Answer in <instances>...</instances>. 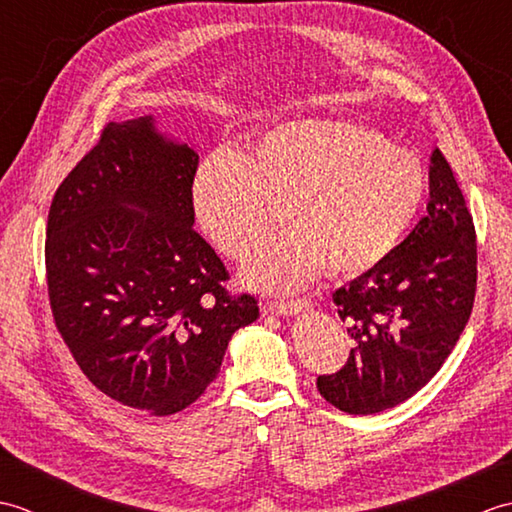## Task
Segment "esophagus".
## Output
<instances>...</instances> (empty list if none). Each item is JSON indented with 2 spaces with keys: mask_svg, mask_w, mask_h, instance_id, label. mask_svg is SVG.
<instances>
[{
  "mask_svg": "<svg viewBox=\"0 0 512 512\" xmlns=\"http://www.w3.org/2000/svg\"><path fill=\"white\" fill-rule=\"evenodd\" d=\"M310 303L306 299H297V301H275L268 306L270 314H277V317H292V314H299L303 310H308Z\"/></svg>",
  "mask_w": 512,
  "mask_h": 512,
  "instance_id": "esophagus-1",
  "label": "esophagus"
}]
</instances>
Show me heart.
Instances as JSON below:
<instances>
[{"mask_svg":"<svg viewBox=\"0 0 512 512\" xmlns=\"http://www.w3.org/2000/svg\"><path fill=\"white\" fill-rule=\"evenodd\" d=\"M427 193L420 158L374 129L345 121L277 125L246 154L217 149L191 182L195 220L226 255L244 250L277 222L290 231L244 259L242 277L264 292H295L321 270L358 277L398 246Z\"/></svg>","mask_w":512,"mask_h":512,"instance_id":"1","label":"heart"}]
</instances>
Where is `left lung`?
<instances>
[{
	"instance_id": "1",
	"label": "left lung",
	"mask_w": 512,
	"mask_h": 512,
	"mask_svg": "<svg viewBox=\"0 0 512 512\" xmlns=\"http://www.w3.org/2000/svg\"><path fill=\"white\" fill-rule=\"evenodd\" d=\"M473 217L447 158L433 149L427 215L391 253L332 295L356 345L321 396L354 416L400 405L438 374L471 317Z\"/></svg>"
}]
</instances>
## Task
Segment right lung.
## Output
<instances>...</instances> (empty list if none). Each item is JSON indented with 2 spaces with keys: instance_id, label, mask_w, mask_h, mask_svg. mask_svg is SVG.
<instances>
[{
  "instance_id": "obj_1",
  "label": "right lung",
  "mask_w": 512,
  "mask_h": 512,
  "mask_svg": "<svg viewBox=\"0 0 512 512\" xmlns=\"http://www.w3.org/2000/svg\"><path fill=\"white\" fill-rule=\"evenodd\" d=\"M198 154L156 116L110 123L54 193L46 270L54 323L83 374L127 407L171 416L220 374L259 317L193 231Z\"/></svg>"
}]
</instances>
